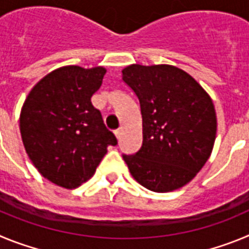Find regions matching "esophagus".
Returning <instances> with one entry per match:
<instances>
[{
	"label": "esophagus",
	"instance_id": "obj_1",
	"mask_svg": "<svg viewBox=\"0 0 249 249\" xmlns=\"http://www.w3.org/2000/svg\"><path fill=\"white\" fill-rule=\"evenodd\" d=\"M114 135H116L117 140H121V137H122V128L116 129V131H114Z\"/></svg>",
	"mask_w": 249,
	"mask_h": 249
}]
</instances>
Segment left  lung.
Here are the masks:
<instances>
[{"mask_svg": "<svg viewBox=\"0 0 249 249\" xmlns=\"http://www.w3.org/2000/svg\"><path fill=\"white\" fill-rule=\"evenodd\" d=\"M122 80L138 97L143 142L123 155L132 177L164 193L191 182L210 158L217 132L210 94L192 76L169 65H131Z\"/></svg>", "mask_w": 249, "mask_h": 249, "instance_id": "obj_1", "label": "left lung"}]
</instances>
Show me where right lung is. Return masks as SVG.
<instances>
[{
    "label": "right lung",
    "instance_id": "right-lung-1",
    "mask_svg": "<svg viewBox=\"0 0 249 249\" xmlns=\"http://www.w3.org/2000/svg\"><path fill=\"white\" fill-rule=\"evenodd\" d=\"M105 74L103 67L57 68L22 106L19 131L28 157L43 177L67 190L89 179L107 147L117 144L91 102Z\"/></svg>",
    "mask_w": 249,
    "mask_h": 249
}]
</instances>
